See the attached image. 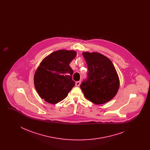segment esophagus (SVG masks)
Returning a JSON list of instances; mask_svg holds the SVG:
<instances>
[{
	"instance_id": "34e87169",
	"label": "esophagus",
	"mask_w": 150,
	"mask_h": 150,
	"mask_svg": "<svg viewBox=\"0 0 150 150\" xmlns=\"http://www.w3.org/2000/svg\"><path fill=\"white\" fill-rule=\"evenodd\" d=\"M80 84V81H78L75 83V86H79Z\"/></svg>"
}]
</instances>
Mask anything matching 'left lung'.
<instances>
[{
    "label": "left lung",
    "mask_w": 150,
    "mask_h": 150,
    "mask_svg": "<svg viewBox=\"0 0 150 150\" xmlns=\"http://www.w3.org/2000/svg\"><path fill=\"white\" fill-rule=\"evenodd\" d=\"M88 73L80 85L86 98L96 105L105 103L116 96L119 79L114 66L107 57L97 52H84Z\"/></svg>",
    "instance_id": "8db88e82"
}]
</instances>
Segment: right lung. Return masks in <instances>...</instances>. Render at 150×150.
<instances>
[{
	"mask_svg": "<svg viewBox=\"0 0 150 150\" xmlns=\"http://www.w3.org/2000/svg\"><path fill=\"white\" fill-rule=\"evenodd\" d=\"M74 50H59L45 57L34 75V86L45 101L56 104L64 99L75 86L70 66L76 57Z\"/></svg>",
	"mask_w": 150,
	"mask_h": 150,
	"instance_id": "right-lung-1",
	"label": "right lung"
}]
</instances>
